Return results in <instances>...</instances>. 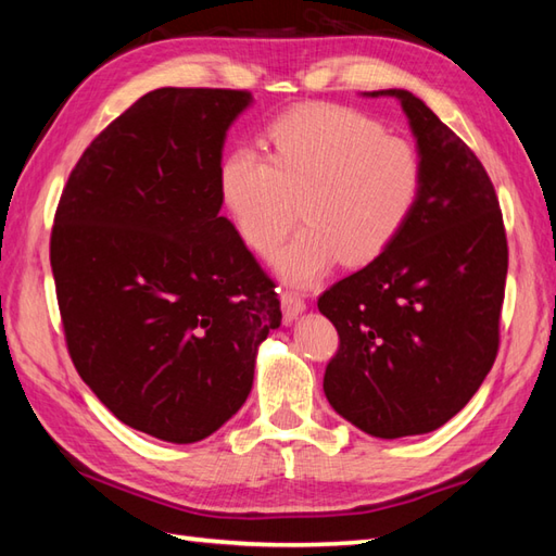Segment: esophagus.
Listing matches in <instances>:
<instances>
[{
  "label": "esophagus",
  "mask_w": 556,
  "mask_h": 556,
  "mask_svg": "<svg viewBox=\"0 0 556 556\" xmlns=\"http://www.w3.org/2000/svg\"><path fill=\"white\" fill-rule=\"evenodd\" d=\"M281 311H285V320L291 323L305 311V301L301 299V293L296 291H285L281 293Z\"/></svg>",
  "instance_id": "obj_1"
}]
</instances>
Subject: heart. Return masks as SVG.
<instances>
[{
    "instance_id": "1",
    "label": "heart",
    "mask_w": 556,
    "mask_h": 556,
    "mask_svg": "<svg viewBox=\"0 0 556 556\" xmlns=\"http://www.w3.org/2000/svg\"><path fill=\"white\" fill-rule=\"evenodd\" d=\"M217 188L236 231L260 255H275L301 212L305 227L277 255L293 285L323 279L341 257L365 265L406 231L425 191V162L406 138L339 104H305L267 128V157L233 148Z\"/></svg>"
}]
</instances>
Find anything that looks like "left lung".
Returning a JSON list of instances; mask_svg holds the SVG:
<instances>
[{
    "label": "left lung",
    "instance_id": "obj_1",
    "mask_svg": "<svg viewBox=\"0 0 556 556\" xmlns=\"http://www.w3.org/2000/svg\"><path fill=\"white\" fill-rule=\"evenodd\" d=\"M365 96L401 102L425 191L396 243L317 301L339 332L323 387L341 418L396 440L442 428L488 377L509 251L497 193L473 150L413 92Z\"/></svg>",
    "mask_w": 556,
    "mask_h": 556
}]
</instances>
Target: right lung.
<instances>
[{
  "mask_svg": "<svg viewBox=\"0 0 556 556\" xmlns=\"http://www.w3.org/2000/svg\"><path fill=\"white\" fill-rule=\"evenodd\" d=\"M253 96L160 88L83 152L50 241L66 346L116 418L162 442L219 430L253 387L279 299L233 224L217 172Z\"/></svg>",
  "mask_w": 556,
  "mask_h": 556,
  "instance_id": "right-lung-1",
  "label": "right lung"
}]
</instances>
